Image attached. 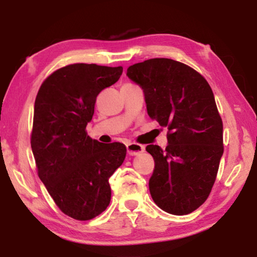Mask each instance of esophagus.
Wrapping results in <instances>:
<instances>
[{
  "label": "esophagus",
  "instance_id": "34e87169",
  "mask_svg": "<svg viewBox=\"0 0 257 257\" xmlns=\"http://www.w3.org/2000/svg\"><path fill=\"white\" fill-rule=\"evenodd\" d=\"M126 149H127V153L130 156H138V154L143 153L145 151V146L137 143H128L126 145Z\"/></svg>",
  "mask_w": 257,
  "mask_h": 257
}]
</instances>
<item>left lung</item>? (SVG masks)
<instances>
[{
    "mask_svg": "<svg viewBox=\"0 0 257 257\" xmlns=\"http://www.w3.org/2000/svg\"><path fill=\"white\" fill-rule=\"evenodd\" d=\"M142 87L147 113L168 128V145H149L154 159L149 187L165 212L185 215L208 198L223 154V126L207 80L184 63L152 58L127 69Z\"/></svg>",
    "mask_w": 257,
    "mask_h": 257,
    "instance_id": "8db88e82",
    "label": "left lung"
}]
</instances>
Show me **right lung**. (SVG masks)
Segmentation results:
<instances>
[{"label":"right lung","instance_id":"1","mask_svg":"<svg viewBox=\"0 0 257 257\" xmlns=\"http://www.w3.org/2000/svg\"><path fill=\"white\" fill-rule=\"evenodd\" d=\"M121 73V66L77 63L56 70L38 90L31 133L38 177L72 219L91 220L107 208L108 179L124 163V144H101L85 131L97 96Z\"/></svg>","mask_w":257,"mask_h":257}]
</instances>
